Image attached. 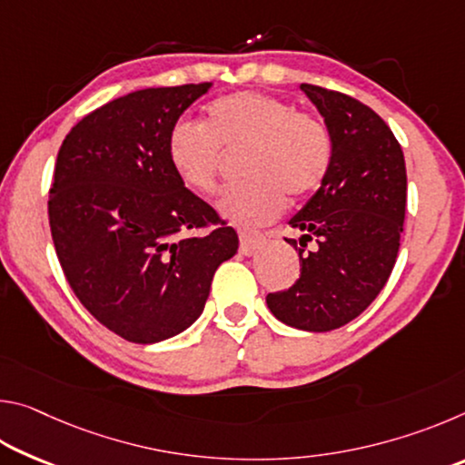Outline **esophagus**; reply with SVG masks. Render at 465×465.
<instances>
[{
	"instance_id": "obj_1",
	"label": "esophagus",
	"mask_w": 465,
	"mask_h": 465,
	"mask_svg": "<svg viewBox=\"0 0 465 465\" xmlns=\"http://www.w3.org/2000/svg\"><path fill=\"white\" fill-rule=\"evenodd\" d=\"M264 242H266V238L261 232L240 230V252L242 254H254V250L261 248Z\"/></svg>"
}]
</instances>
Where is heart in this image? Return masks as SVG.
Masks as SVG:
<instances>
[{
  "mask_svg": "<svg viewBox=\"0 0 465 465\" xmlns=\"http://www.w3.org/2000/svg\"><path fill=\"white\" fill-rule=\"evenodd\" d=\"M168 162L180 183L194 193L219 188L223 153L246 152L243 176L222 199L233 223H269L293 201L318 191L332 160V141L316 116L262 92H240L207 108L203 124L178 121L168 133Z\"/></svg>",
  "mask_w": 465,
  "mask_h": 465,
  "instance_id": "obj_1",
  "label": "heart"
}]
</instances>
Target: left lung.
Here are the masks:
<instances>
[{"label":"left lung","mask_w":465,"mask_h":465,"mask_svg":"<svg viewBox=\"0 0 465 465\" xmlns=\"http://www.w3.org/2000/svg\"><path fill=\"white\" fill-rule=\"evenodd\" d=\"M302 90L324 116L332 160L318 193L289 222L303 233L285 238L302 274L266 295V305L287 326L328 332L363 313L390 279L404 230L406 163L375 110L320 85Z\"/></svg>","instance_id":"left-lung-1"}]
</instances>
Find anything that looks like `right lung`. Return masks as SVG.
Instances as JSON below:
<instances>
[{
    "instance_id": "1",
    "label": "right lung",
    "mask_w": 465,
    "mask_h": 465,
    "mask_svg": "<svg viewBox=\"0 0 465 465\" xmlns=\"http://www.w3.org/2000/svg\"><path fill=\"white\" fill-rule=\"evenodd\" d=\"M211 88L131 92L92 110L54 162L49 225L63 274L110 332L152 344L201 316L217 266L238 233L180 183L168 133Z\"/></svg>"
}]
</instances>
